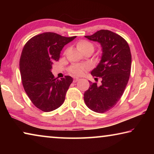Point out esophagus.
Masks as SVG:
<instances>
[{"label":"esophagus","instance_id":"obj_1","mask_svg":"<svg viewBox=\"0 0 154 154\" xmlns=\"http://www.w3.org/2000/svg\"><path fill=\"white\" fill-rule=\"evenodd\" d=\"M80 79L79 77H73V82H77L79 81Z\"/></svg>","mask_w":154,"mask_h":154}]
</instances>
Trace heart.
<instances>
[{
	"label": "heart",
	"mask_w": 154,
	"mask_h": 154,
	"mask_svg": "<svg viewBox=\"0 0 154 154\" xmlns=\"http://www.w3.org/2000/svg\"><path fill=\"white\" fill-rule=\"evenodd\" d=\"M77 48L79 51H82L88 49H90L94 51L93 44L85 40H82L80 41L79 42H78V43L77 44ZM88 69V66L87 64H78L70 67L69 72L71 74L75 75V76H81V75H82Z\"/></svg>",
	"instance_id": "1"
}]
</instances>
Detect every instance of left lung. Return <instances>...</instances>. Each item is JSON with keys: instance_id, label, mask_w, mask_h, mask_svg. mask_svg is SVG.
Wrapping results in <instances>:
<instances>
[{"instance_id": "8db88e82", "label": "left lung", "mask_w": 154, "mask_h": 154, "mask_svg": "<svg viewBox=\"0 0 154 154\" xmlns=\"http://www.w3.org/2000/svg\"><path fill=\"white\" fill-rule=\"evenodd\" d=\"M89 40L101 45L100 62L91 74L101 79L100 85L89 81L90 87L84 93L85 105L96 113H105L116 105L126 88L131 71L132 56L127 41L118 34L100 30L90 36Z\"/></svg>"}]
</instances>
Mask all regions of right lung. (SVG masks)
<instances>
[{"instance_id":"obj_1","label":"right lung","mask_w":154,"mask_h":154,"mask_svg":"<svg viewBox=\"0 0 154 154\" xmlns=\"http://www.w3.org/2000/svg\"><path fill=\"white\" fill-rule=\"evenodd\" d=\"M75 38L44 32L31 38L23 48L20 60L23 87L31 102L41 111H54L64 103L72 78L65 76L58 79L51 71L64 46Z\"/></svg>"}]
</instances>
